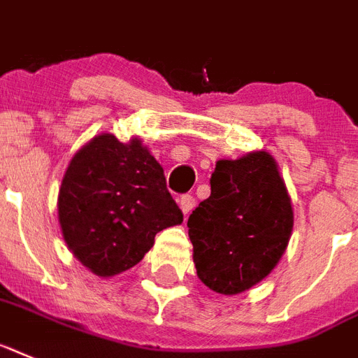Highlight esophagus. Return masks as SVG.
I'll list each match as a JSON object with an SVG mask.
<instances>
[{
	"mask_svg": "<svg viewBox=\"0 0 358 358\" xmlns=\"http://www.w3.org/2000/svg\"><path fill=\"white\" fill-rule=\"evenodd\" d=\"M179 206H181L182 214L188 215L192 210H194V206H196V197L188 196V194H186V196H181V199H179Z\"/></svg>",
	"mask_w": 358,
	"mask_h": 358,
	"instance_id": "34e87169",
	"label": "esophagus"
}]
</instances>
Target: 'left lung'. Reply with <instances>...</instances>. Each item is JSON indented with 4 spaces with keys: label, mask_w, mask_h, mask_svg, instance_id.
I'll return each mask as SVG.
<instances>
[{
    "label": "left lung",
    "mask_w": 358,
    "mask_h": 358,
    "mask_svg": "<svg viewBox=\"0 0 358 358\" xmlns=\"http://www.w3.org/2000/svg\"><path fill=\"white\" fill-rule=\"evenodd\" d=\"M292 206L267 152L215 162L210 197L188 217L197 276L220 294H238L268 276L287 249Z\"/></svg>",
    "instance_id": "1"
}]
</instances>
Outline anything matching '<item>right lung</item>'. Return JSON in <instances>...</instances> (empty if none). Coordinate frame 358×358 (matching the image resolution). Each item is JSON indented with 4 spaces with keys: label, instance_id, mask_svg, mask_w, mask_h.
Segmentation results:
<instances>
[{
    "label": "right lung",
    "instance_id": "add662e5",
    "mask_svg": "<svg viewBox=\"0 0 358 358\" xmlns=\"http://www.w3.org/2000/svg\"><path fill=\"white\" fill-rule=\"evenodd\" d=\"M58 220L75 258L109 278L137 265L157 232L181 225L182 212L143 141L124 144L102 133L71 159L58 194Z\"/></svg>",
    "mask_w": 358,
    "mask_h": 358
}]
</instances>
